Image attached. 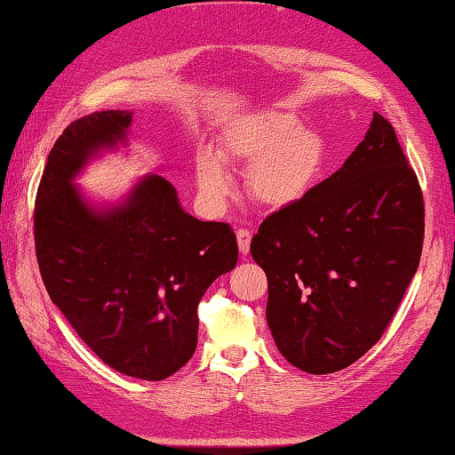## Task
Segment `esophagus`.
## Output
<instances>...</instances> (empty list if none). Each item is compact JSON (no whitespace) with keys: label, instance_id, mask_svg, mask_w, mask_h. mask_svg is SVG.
Masks as SVG:
<instances>
[{"label":"esophagus","instance_id":"obj_1","mask_svg":"<svg viewBox=\"0 0 455 455\" xmlns=\"http://www.w3.org/2000/svg\"><path fill=\"white\" fill-rule=\"evenodd\" d=\"M237 245H240L242 256H248L250 253V243H251V232L250 229H237Z\"/></svg>","mask_w":455,"mask_h":455}]
</instances>
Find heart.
<instances>
[{
    "instance_id": "obj_1",
    "label": "heart",
    "mask_w": 455,
    "mask_h": 455,
    "mask_svg": "<svg viewBox=\"0 0 455 455\" xmlns=\"http://www.w3.org/2000/svg\"><path fill=\"white\" fill-rule=\"evenodd\" d=\"M220 156L223 162L250 164V196L269 210H285L314 189L328 164V143L288 111H266L232 127L221 140ZM196 180L210 197L228 189L220 157L207 149L196 156Z\"/></svg>"
}]
</instances>
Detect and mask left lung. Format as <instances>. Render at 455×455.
<instances>
[{"label":"left lung","mask_w":455,"mask_h":455,"mask_svg":"<svg viewBox=\"0 0 455 455\" xmlns=\"http://www.w3.org/2000/svg\"><path fill=\"white\" fill-rule=\"evenodd\" d=\"M424 226L416 173L376 111L346 164L261 221L251 240L267 275V325L285 360L322 376L376 346L418 272Z\"/></svg>","instance_id":"obj_1"}]
</instances>
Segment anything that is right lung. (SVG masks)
Returning a JSON list of instances; mask_svg holds the SVG:
<instances>
[{
    "mask_svg": "<svg viewBox=\"0 0 455 455\" xmlns=\"http://www.w3.org/2000/svg\"><path fill=\"white\" fill-rule=\"evenodd\" d=\"M132 111H95L53 143L39 183L34 234L45 290L103 363L159 381L197 346V304L237 264L228 223L183 212L157 173L122 202L93 205L74 180L101 151L127 141Z\"/></svg>",
    "mask_w": 455,
    "mask_h": 455,
    "instance_id": "add662e5",
    "label": "right lung"
}]
</instances>
